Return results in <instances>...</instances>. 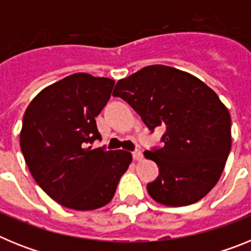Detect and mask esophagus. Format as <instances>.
<instances>
[{
    "label": "esophagus",
    "mask_w": 251,
    "mask_h": 251,
    "mask_svg": "<svg viewBox=\"0 0 251 251\" xmlns=\"http://www.w3.org/2000/svg\"><path fill=\"white\" fill-rule=\"evenodd\" d=\"M133 158L136 159V161H141L143 158V153L141 152V150H136L133 152Z\"/></svg>",
    "instance_id": "esophagus-1"
}]
</instances>
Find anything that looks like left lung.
<instances>
[{"label": "left lung", "mask_w": 251, "mask_h": 251, "mask_svg": "<svg viewBox=\"0 0 251 251\" xmlns=\"http://www.w3.org/2000/svg\"><path fill=\"white\" fill-rule=\"evenodd\" d=\"M121 97L153 130L165 127L163 147L146 151L159 167L150 196L165 206H187L211 191L231 150V117L216 93L190 73L150 65L117 83Z\"/></svg>", "instance_id": "left-lung-1"}]
</instances>
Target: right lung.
<instances>
[{
	"mask_svg": "<svg viewBox=\"0 0 251 251\" xmlns=\"http://www.w3.org/2000/svg\"><path fill=\"white\" fill-rule=\"evenodd\" d=\"M114 83L85 73L69 75L41 90L24 114L20 146L31 175L52 200L72 210L110 202L132 163L127 151L88 146L101 138L95 117Z\"/></svg>",
	"mask_w": 251,
	"mask_h": 251,
	"instance_id": "1",
	"label": "right lung"
}]
</instances>
